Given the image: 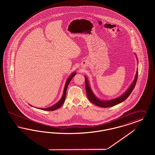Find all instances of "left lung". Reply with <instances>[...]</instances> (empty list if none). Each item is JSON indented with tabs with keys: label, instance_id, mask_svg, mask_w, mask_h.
<instances>
[{
	"label": "left lung",
	"instance_id": "8db88e82",
	"mask_svg": "<svg viewBox=\"0 0 155 155\" xmlns=\"http://www.w3.org/2000/svg\"><path fill=\"white\" fill-rule=\"evenodd\" d=\"M138 78V71H137V74L135 77V80L133 82V84L131 85L130 88L127 89V91L125 92V93L122 95L120 96L117 98L112 99L110 101H102L99 100L98 98H97L95 95H94V93L91 91L89 86L88 82L87 77H85V89H86V93H87V96L89 100L94 104H95L97 106L102 107H113L116 104H118L119 103H121L122 102L124 101L125 99L130 95L131 92H133V89L135 88V86L136 85L137 81Z\"/></svg>",
	"mask_w": 155,
	"mask_h": 155
}]
</instances>
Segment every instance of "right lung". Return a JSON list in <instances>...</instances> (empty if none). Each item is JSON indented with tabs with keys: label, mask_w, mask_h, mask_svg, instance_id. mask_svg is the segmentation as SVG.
<instances>
[{
	"label": "right lung",
	"mask_w": 155,
	"mask_h": 155,
	"mask_svg": "<svg viewBox=\"0 0 155 155\" xmlns=\"http://www.w3.org/2000/svg\"><path fill=\"white\" fill-rule=\"evenodd\" d=\"M75 74H76V73H73L72 75H71L69 77V78L67 79L66 83V85H65V87H64V92H63V96L61 97V99L60 100V101H59L56 104H55L54 105H53L52 107H48V108H42V109H42V110H55L59 109V107H60L62 106V104H63L64 102L65 101V99H66L67 89V87H68V84L70 83V82L71 80V79L73 78V77H74Z\"/></svg>",
	"instance_id": "add662e5"
}]
</instances>
